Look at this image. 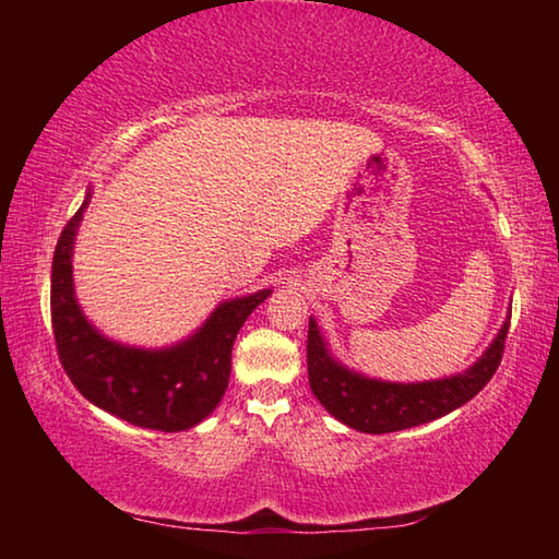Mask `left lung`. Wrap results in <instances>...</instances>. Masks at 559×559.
Segmentation results:
<instances>
[{
    "label": "left lung",
    "mask_w": 559,
    "mask_h": 559,
    "mask_svg": "<svg viewBox=\"0 0 559 559\" xmlns=\"http://www.w3.org/2000/svg\"><path fill=\"white\" fill-rule=\"evenodd\" d=\"M508 323L500 328L493 345L486 355L463 374L449 380H433L419 384H392L367 380L337 365L328 355L316 320L308 323V380L318 402L347 427L365 433H390L412 429L419 424L439 419V416L459 409L473 400L496 374L503 359Z\"/></svg>",
    "instance_id": "left-lung-1"
}]
</instances>
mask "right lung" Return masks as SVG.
Returning a JSON list of instances; mask_svg holds the SVG:
<instances>
[{"label": "right lung", "instance_id": "right-lung-1", "mask_svg": "<svg viewBox=\"0 0 559 559\" xmlns=\"http://www.w3.org/2000/svg\"><path fill=\"white\" fill-rule=\"evenodd\" d=\"M91 194L63 226L51 266V328L66 374L88 402L143 429L185 431L210 416L229 386L236 333L271 296L224 302L200 333L169 349H135L98 335L73 298L71 249Z\"/></svg>", "mask_w": 559, "mask_h": 559}]
</instances>
